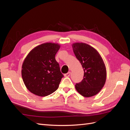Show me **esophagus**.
Returning a JSON list of instances; mask_svg holds the SVG:
<instances>
[{
  "mask_svg": "<svg viewBox=\"0 0 130 130\" xmlns=\"http://www.w3.org/2000/svg\"><path fill=\"white\" fill-rule=\"evenodd\" d=\"M70 75V72H69L68 73H66V74H64V76H65V77H69Z\"/></svg>",
  "mask_w": 130,
  "mask_h": 130,
  "instance_id": "34e87169",
  "label": "esophagus"
}]
</instances>
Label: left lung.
I'll return each mask as SVG.
<instances>
[{
  "label": "left lung",
  "instance_id": "left-lung-1",
  "mask_svg": "<svg viewBox=\"0 0 130 130\" xmlns=\"http://www.w3.org/2000/svg\"><path fill=\"white\" fill-rule=\"evenodd\" d=\"M72 47L84 71L83 80L75 85V88L82 96H93L100 91L105 84L106 69L104 61L98 51L87 44L75 43Z\"/></svg>",
  "mask_w": 130,
  "mask_h": 130
}]
</instances>
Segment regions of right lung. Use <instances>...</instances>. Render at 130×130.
Here are the masks:
<instances>
[{
    "label": "right lung",
    "instance_id": "add662e5",
    "mask_svg": "<svg viewBox=\"0 0 130 130\" xmlns=\"http://www.w3.org/2000/svg\"><path fill=\"white\" fill-rule=\"evenodd\" d=\"M60 48L57 43H45L34 48L23 62L22 76L30 92L45 96L57 89L63 77L55 55Z\"/></svg>",
    "mask_w": 130,
    "mask_h": 130
}]
</instances>
